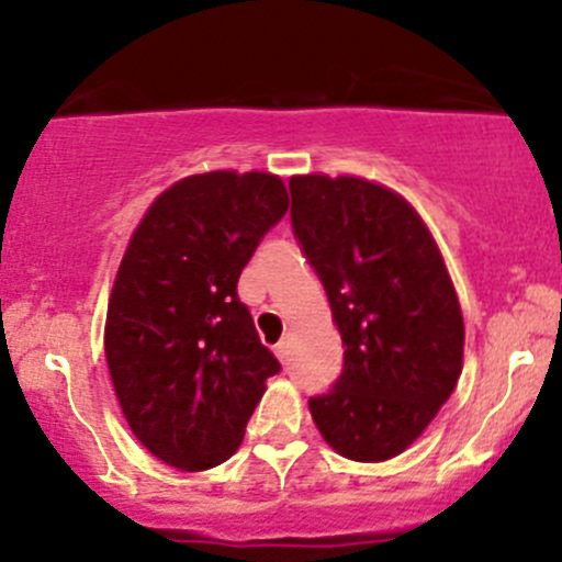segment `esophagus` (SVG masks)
Returning <instances> with one entry per match:
<instances>
[{"instance_id": "34e87169", "label": "esophagus", "mask_w": 562, "mask_h": 562, "mask_svg": "<svg viewBox=\"0 0 562 562\" xmlns=\"http://www.w3.org/2000/svg\"><path fill=\"white\" fill-rule=\"evenodd\" d=\"M274 352H277V358H280V360H282V363H285V360H288V356H291V339H282V341H280V345H277V347H274Z\"/></svg>"}]
</instances>
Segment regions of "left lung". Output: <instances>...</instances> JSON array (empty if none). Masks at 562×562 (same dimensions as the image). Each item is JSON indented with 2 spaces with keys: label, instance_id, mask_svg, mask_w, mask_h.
I'll return each mask as SVG.
<instances>
[{
  "label": "left lung",
  "instance_id": "left-lung-1",
  "mask_svg": "<svg viewBox=\"0 0 562 562\" xmlns=\"http://www.w3.org/2000/svg\"><path fill=\"white\" fill-rule=\"evenodd\" d=\"M291 223L345 345L334 387L312 395L323 439L360 463L404 452L463 369V315L415 206L360 177L291 180Z\"/></svg>",
  "mask_w": 562,
  "mask_h": 562
}]
</instances>
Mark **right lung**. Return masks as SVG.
Returning <instances> with one entry per match:
<instances>
[{
  "mask_svg": "<svg viewBox=\"0 0 562 562\" xmlns=\"http://www.w3.org/2000/svg\"><path fill=\"white\" fill-rule=\"evenodd\" d=\"M285 212L277 175H191L150 204L128 241L104 352L134 436L175 469L232 458L266 380L280 371L236 282Z\"/></svg>",
  "mask_w": 562,
  "mask_h": 562,
  "instance_id": "right-lung-1",
  "label": "right lung"
}]
</instances>
